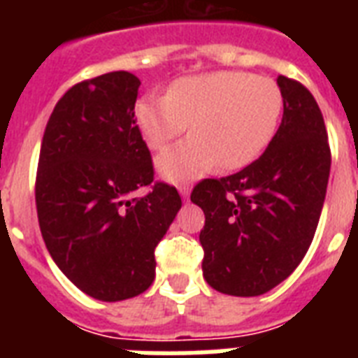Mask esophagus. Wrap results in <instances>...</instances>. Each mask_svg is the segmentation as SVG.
<instances>
[{
	"instance_id": "1",
	"label": "esophagus",
	"mask_w": 358,
	"mask_h": 358,
	"mask_svg": "<svg viewBox=\"0 0 358 358\" xmlns=\"http://www.w3.org/2000/svg\"><path fill=\"white\" fill-rule=\"evenodd\" d=\"M189 193H191L189 185H182V187H180V195L184 196V199H189Z\"/></svg>"
}]
</instances>
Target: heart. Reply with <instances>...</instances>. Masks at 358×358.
<instances>
[{"instance_id":"b5f03b06","label":"heart","mask_w":358,"mask_h":358,"mask_svg":"<svg viewBox=\"0 0 358 358\" xmlns=\"http://www.w3.org/2000/svg\"><path fill=\"white\" fill-rule=\"evenodd\" d=\"M284 98L273 80L249 72H208L185 76L167 94H146L135 103V122L146 145L163 150L157 173L173 184H187L217 167L241 169L266 150L277 134Z\"/></svg>"}]
</instances>
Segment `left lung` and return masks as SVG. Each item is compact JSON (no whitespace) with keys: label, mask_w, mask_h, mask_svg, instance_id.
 <instances>
[{"label":"left lung","mask_w":358,"mask_h":358,"mask_svg":"<svg viewBox=\"0 0 358 358\" xmlns=\"http://www.w3.org/2000/svg\"><path fill=\"white\" fill-rule=\"evenodd\" d=\"M282 122L256 162L204 180L191 202L206 215L202 273L221 294L255 297L294 273L310 247L331 173L323 115L299 81L278 76Z\"/></svg>","instance_id":"left-lung-1"}]
</instances>
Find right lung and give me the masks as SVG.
I'll use <instances>...</instances> for the list:
<instances>
[{"mask_svg":"<svg viewBox=\"0 0 358 358\" xmlns=\"http://www.w3.org/2000/svg\"><path fill=\"white\" fill-rule=\"evenodd\" d=\"M141 81L109 72L81 81L53 108L42 137L36 213L53 262L81 292L124 301L150 288L154 249L182 208L173 185H150L148 146L135 124Z\"/></svg>","mask_w":358,"mask_h":358,"instance_id":"add662e5","label":"right lung"}]
</instances>
